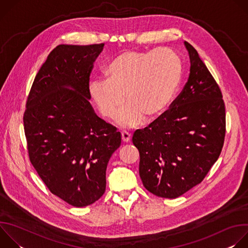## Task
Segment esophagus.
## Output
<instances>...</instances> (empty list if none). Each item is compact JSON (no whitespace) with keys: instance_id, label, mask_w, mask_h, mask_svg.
<instances>
[{"instance_id":"obj_1","label":"esophagus","mask_w":248,"mask_h":248,"mask_svg":"<svg viewBox=\"0 0 248 248\" xmlns=\"http://www.w3.org/2000/svg\"><path fill=\"white\" fill-rule=\"evenodd\" d=\"M131 138V134L129 132H127L126 130H123L122 131V139L123 141H124V142H128V141L130 140Z\"/></svg>"}]
</instances>
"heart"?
<instances>
[{"mask_svg":"<svg viewBox=\"0 0 248 248\" xmlns=\"http://www.w3.org/2000/svg\"><path fill=\"white\" fill-rule=\"evenodd\" d=\"M182 72V60L171 49L125 51L105 68L106 79L89 81L88 92L101 116L108 120L115 118L125 99L117 121L131 126L142 122L144 116L153 119L169 107Z\"/></svg>","mask_w":248,"mask_h":248,"instance_id":"b5f03b06","label":"heart"}]
</instances>
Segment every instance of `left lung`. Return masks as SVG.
I'll use <instances>...</instances> for the list:
<instances>
[{
  "mask_svg": "<svg viewBox=\"0 0 248 248\" xmlns=\"http://www.w3.org/2000/svg\"><path fill=\"white\" fill-rule=\"evenodd\" d=\"M190 73L183 91L160 117L136 129L139 175L156 196L176 198L200 184L218 160L226 135L221 89L197 51L185 42Z\"/></svg>",
  "mask_w": 248,
  "mask_h": 248,
  "instance_id": "8db88e82",
  "label": "left lung"
}]
</instances>
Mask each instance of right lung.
Returning a JSON list of instances; mask_svg holds the SVG:
<instances>
[{"label":"right lung","instance_id":"right-lung-1","mask_svg":"<svg viewBox=\"0 0 248 248\" xmlns=\"http://www.w3.org/2000/svg\"><path fill=\"white\" fill-rule=\"evenodd\" d=\"M103 48L57 46L35 77L23 115L32 166L53 194L75 207L104 194L108 162L122 142L89 103L90 75Z\"/></svg>","mask_w":248,"mask_h":248}]
</instances>
